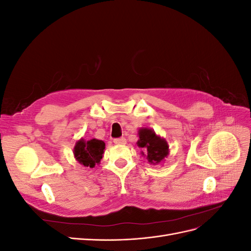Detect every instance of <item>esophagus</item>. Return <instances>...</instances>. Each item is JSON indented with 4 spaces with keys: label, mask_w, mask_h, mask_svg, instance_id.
<instances>
[{
    "label": "esophagus",
    "mask_w": 251,
    "mask_h": 251,
    "mask_svg": "<svg viewBox=\"0 0 251 251\" xmlns=\"http://www.w3.org/2000/svg\"><path fill=\"white\" fill-rule=\"evenodd\" d=\"M113 141H114V143H116V144H126V139L125 137L115 138Z\"/></svg>",
    "instance_id": "34e87169"
}]
</instances>
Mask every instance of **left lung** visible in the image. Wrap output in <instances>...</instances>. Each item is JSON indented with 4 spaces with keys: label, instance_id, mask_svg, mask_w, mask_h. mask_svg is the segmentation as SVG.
Here are the masks:
<instances>
[{
    "label": "left lung",
    "instance_id": "left-lung-1",
    "mask_svg": "<svg viewBox=\"0 0 251 251\" xmlns=\"http://www.w3.org/2000/svg\"><path fill=\"white\" fill-rule=\"evenodd\" d=\"M138 147L143 149L142 155L147 156L149 162L156 164L162 161L169 154V146L164 139H161L154 131L141 128L139 131Z\"/></svg>",
    "mask_w": 251,
    "mask_h": 251
}]
</instances>
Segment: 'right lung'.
I'll use <instances>...</instances> for the list:
<instances>
[{
	"instance_id": "1",
	"label": "right lung",
	"mask_w": 251,
	"mask_h": 251,
	"mask_svg": "<svg viewBox=\"0 0 251 251\" xmlns=\"http://www.w3.org/2000/svg\"><path fill=\"white\" fill-rule=\"evenodd\" d=\"M104 146L105 144L102 140L91 139L85 141L81 139L74 148V156L81 165L94 168L96 163L100 162Z\"/></svg>"
}]
</instances>
